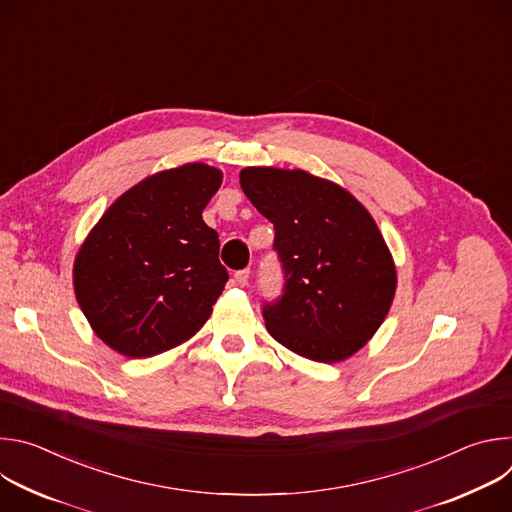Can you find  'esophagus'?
Masks as SVG:
<instances>
[{"label": "esophagus", "instance_id": "esophagus-1", "mask_svg": "<svg viewBox=\"0 0 512 512\" xmlns=\"http://www.w3.org/2000/svg\"><path fill=\"white\" fill-rule=\"evenodd\" d=\"M249 275H251L249 269L235 271V281H237V285H247V283H249Z\"/></svg>", "mask_w": 512, "mask_h": 512}]
</instances>
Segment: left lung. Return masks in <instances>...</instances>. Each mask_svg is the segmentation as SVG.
Returning <instances> with one entry per match:
<instances>
[{
	"instance_id": "1",
	"label": "left lung",
	"mask_w": 512,
	"mask_h": 512,
	"mask_svg": "<svg viewBox=\"0 0 512 512\" xmlns=\"http://www.w3.org/2000/svg\"><path fill=\"white\" fill-rule=\"evenodd\" d=\"M241 188L273 223L283 271L281 296L263 302L267 332L310 360L348 358L377 332L397 285L373 216L304 170L245 168Z\"/></svg>"
}]
</instances>
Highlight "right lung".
Returning <instances> with one entry per match:
<instances>
[{
    "instance_id": "right-lung-1",
    "label": "right lung",
    "mask_w": 512,
    "mask_h": 512,
    "mask_svg": "<svg viewBox=\"0 0 512 512\" xmlns=\"http://www.w3.org/2000/svg\"><path fill=\"white\" fill-rule=\"evenodd\" d=\"M223 174L186 164L145 178L101 216L75 261V294L95 334L145 358L194 336L229 271L202 210Z\"/></svg>"
}]
</instances>
